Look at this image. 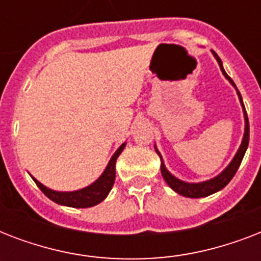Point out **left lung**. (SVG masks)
Segmentation results:
<instances>
[{"label": "left lung", "instance_id": "obj_1", "mask_svg": "<svg viewBox=\"0 0 261 261\" xmlns=\"http://www.w3.org/2000/svg\"><path fill=\"white\" fill-rule=\"evenodd\" d=\"M213 54H214L215 59L218 61V65L219 67H221V70H222L223 75H225V77L230 81L231 85L236 88V84L233 83V80L226 74V71L223 70L222 61L219 59V57L215 54L214 51H213ZM237 93H239L240 102H241V106H243V110H244V118H245V133H244V138H243V142H241V146H240L239 151L236 153L234 159L231 160V163L227 165L226 169H225L222 173H219L217 177L211 178V180H207V181H203V182L181 181V180H178L177 177H174L173 174L168 172V169L165 168V165H164L163 163V157H161V154H160V151L155 149L157 154H159L160 159H161V174H163L164 180L167 181L168 186L171 187L174 192H177V194L182 195V196H187V198H204V196H208V195L214 194V192H217V191L222 190L223 187H226L227 184H229V181L233 178V176H234L237 169H239L240 164H241V161H243L244 154H245V151H247L248 143H249V122H248V115H247V111H245V106H244V102H243V97H241L239 89H237Z\"/></svg>", "mask_w": 261, "mask_h": 261}]
</instances>
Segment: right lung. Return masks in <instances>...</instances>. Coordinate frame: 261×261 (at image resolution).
Here are the masks:
<instances>
[{"label": "right lung", "instance_id": "add662e5", "mask_svg": "<svg viewBox=\"0 0 261 261\" xmlns=\"http://www.w3.org/2000/svg\"><path fill=\"white\" fill-rule=\"evenodd\" d=\"M124 146H126V143H123L122 146L115 151V154L110 160V163H108L106 171L102 172L101 176L93 184L85 187L83 190L73 191V192H58V191L50 190V188L44 187L36 178H32L36 182V186L42 190L43 194L46 195L48 199H51L53 202L58 203V204L69 207H77V208H85V207L96 206V204H98V203L102 202L107 198V195L110 194V191L114 187L115 164H116V159L122 153Z\"/></svg>", "mask_w": 261, "mask_h": 261}]
</instances>
